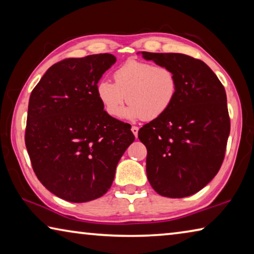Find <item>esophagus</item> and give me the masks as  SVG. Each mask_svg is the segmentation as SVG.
Returning a JSON list of instances; mask_svg holds the SVG:
<instances>
[{
  "mask_svg": "<svg viewBox=\"0 0 254 254\" xmlns=\"http://www.w3.org/2000/svg\"><path fill=\"white\" fill-rule=\"evenodd\" d=\"M131 131H132L133 134H134V136L136 137V136H137V132H139V127H135V126H133V127H131Z\"/></svg>",
  "mask_w": 254,
  "mask_h": 254,
  "instance_id": "1",
  "label": "esophagus"
}]
</instances>
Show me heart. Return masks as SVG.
I'll return each instance as SVG.
<instances>
[{
    "label": "heart",
    "mask_w": 254,
    "mask_h": 254,
    "mask_svg": "<svg viewBox=\"0 0 254 254\" xmlns=\"http://www.w3.org/2000/svg\"><path fill=\"white\" fill-rule=\"evenodd\" d=\"M113 78L114 83L103 79L96 86L103 109L113 118L119 117L127 100L130 105L122 112L123 118L152 121L162 117L177 97V75L168 66L128 59Z\"/></svg>",
    "instance_id": "1"
}]
</instances>
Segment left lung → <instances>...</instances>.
Here are the masks:
<instances>
[{"mask_svg":"<svg viewBox=\"0 0 254 254\" xmlns=\"http://www.w3.org/2000/svg\"><path fill=\"white\" fill-rule=\"evenodd\" d=\"M142 56L170 67L178 79L173 106L137 133L148 151V180L159 195L183 198L204 188L224 160L231 127L226 93L199 59L147 51Z\"/></svg>","mask_w":254,"mask_h":254,"instance_id":"1","label":"left lung"}]
</instances>
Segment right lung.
<instances>
[{"mask_svg":"<svg viewBox=\"0 0 254 254\" xmlns=\"http://www.w3.org/2000/svg\"><path fill=\"white\" fill-rule=\"evenodd\" d=\"M117 62L111 54L51 66L30 95L25 147L34 174L59 198L96 199L109 190L134 135L103 109L96 86Z\"/></svg>","mask_w":254,"mask_h":254,"instance_id":"1","label":"right lung"}]
</instances>
